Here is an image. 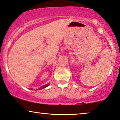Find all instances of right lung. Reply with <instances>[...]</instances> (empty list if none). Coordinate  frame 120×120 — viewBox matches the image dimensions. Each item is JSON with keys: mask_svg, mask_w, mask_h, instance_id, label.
<instances>
[{"mask_svg": "<svg viewBox=\"0 0 120 120\" xmlns=\"http://www.w3.org/2000/svg\"><path fill=\"white\" fill-rule=\"evenodd\" d=\"M49 84H47V85H45V86H43L42 87H41V89H43V88H46V87H47V86H49ZM31 90H32V89H30Z\"/></svg>", "mask_w": 120, "mask_h": 120, "instance_id": "right-lung-1", "label": "right lung"}]
</instances>
